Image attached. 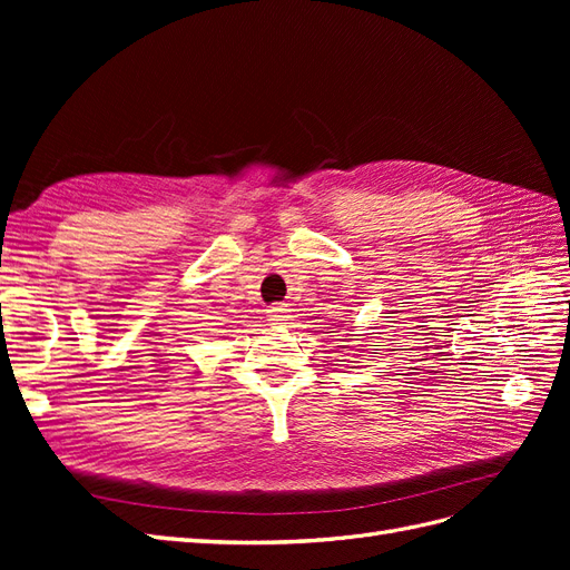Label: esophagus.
<instances>
[{"instance_id": "obj_1", "label": "esophagus", "mask_w": 570, "mask_h": 570, "mask_svg": "<svg viewBox=\"0 0 570 570\" xmlns=\"http://www.w3.org/2000/svg\"><path fill=\"white\" fill-rule=\"evenodd\" d=\"M287 318H289V308H287L285 304L271 306V308H268V321H271V323H285Z\"/></svg>"}]
</instances>
